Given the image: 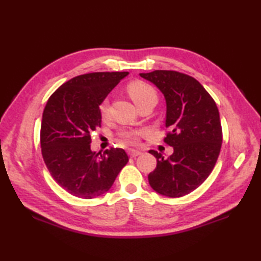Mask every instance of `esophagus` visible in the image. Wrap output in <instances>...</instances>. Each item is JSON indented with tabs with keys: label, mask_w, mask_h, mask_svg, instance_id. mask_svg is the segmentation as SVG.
<instances>
[{
	"label": "esophagus",
	"mask_w": 261,
	"mask_h": 261,
	"mask_svg": "<svg viewBox=\"0 0 261 261\" xmlns=\"http://www.w3.org/2000/svg\"><path fill=\"white\" fill-rule=\"evenodd\" d=\"M127 153H129V156H130L131 158H136V157H138V156H140L141 151L135 150V149H130V150L127 151Z\"/></svg>",
	"instance_id": "1"
}]
</instances>
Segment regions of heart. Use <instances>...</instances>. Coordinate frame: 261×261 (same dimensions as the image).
Segmentation results:
<instances>
[{"mask_svg":"<svg viewBox=\"0 0 261 261\" xmlns=\"http://www.w3.org/2000/svg\"><path fill=\"white\" fill-rule=\"evenodd\" d=\"M126 92L129 94L132 101H134L138 107H140L141 104L146 102L154 101L157 102V92L154 88L148 84V83L136 80L131 81L129 84L126 85ZM99 115L103 120H107L109 118V103L107 99H104L101 103H99L98 107ZM139 136L140 131L131 130V131H124L121 134V139L123 140L125 143H130V145H135L138 141H139Z\"/></svg>","mask_w":261,"mask_h":261,"instance_id":"1","label":"heart"}]
</instances>
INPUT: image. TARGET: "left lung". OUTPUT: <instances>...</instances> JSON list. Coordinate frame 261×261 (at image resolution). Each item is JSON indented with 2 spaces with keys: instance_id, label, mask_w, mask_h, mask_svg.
<instances>
[{
  "instance_id": "8db88e82",
  "label": "left lung",
  "mask_w": 261,
  "mask_h": 261,
  "mask_svg": "<svg viewBox=\"0 0 261 261\" xmlns=\"http://www.w3.org/2000/svg\"><path fill=\"white\" fill-rule=\"evenodd\" d=\"M156 85L166 99L164 141L174 148L168 158L150 150L157 166L148 175L153 191L180 197L203 184L212 173L222 146V126L218 107L194 77L175 70L140 74Z\"/></svg>"
}]
</instances>
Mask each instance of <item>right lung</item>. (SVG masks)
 Returning a JSON list of instances; mask_svg holds the SVG:
<instances>
[{
    "mask_svg": "<svg viewBox=\"0 0 261 261\" xmlns=\"http://www.w3.org/2000/svg\"><path fill=\"white\" fill-rule=\"evenodd\" d=\"M127 74L76 76L48 99L41 121V153L53 178L71 195L88 199L107 193L129 162L123 149L96 153L90 145L91 134L101 126L99 103Z\"/></svg>",
    "mask_w": 261,
    "mask_h": 261,
    "instance_id": "right-lung-1",
    "label": "right lung"
}]
</instances>
